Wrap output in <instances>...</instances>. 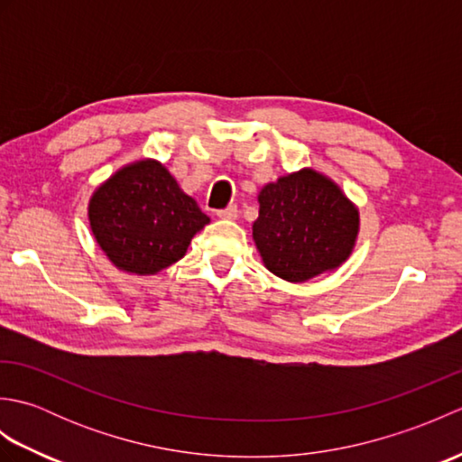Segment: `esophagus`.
Segmentation results:
<instances>
[{
	"label": "esophagus",
	"instance_id": "34e87169",
	"mask_svg": "<svg viewBox=\"0 0 462 462\" xmlns=\"http://www.w3.org/2000/svg\"><path fill=\"white\" fill-rule=\"evenodd\" d=\"M218 218H222V220H236L238 218V208H236V206H228V208L218 210Z\"/></svg>",
	"mask_w": 462,
	"mask_h": 462
}]
</instances>
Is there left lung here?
<instances>
[{
  "label": "left lung",
  "instance_id": "8db88e82",
  "mask_svg": "<svg viewBox=\"0 0 462 462\" xmlns=\"http://www.w3.org/2000/svg\"><path fill=\"white\" fill-rule=\"evenodd\" d=\"M252 226L260 258L273 276L291 283L337 270L359 236V208L329 176L301 169L258 192Z\"/></svg>",
  "mask_w": 462,
  "mask_h": 462
}]
</instances>
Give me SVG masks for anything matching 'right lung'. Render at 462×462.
I'll return each mask as SVG.
<instances>
[{"label": "right lung", "instance_id": "1", "mask_svg": "<svg viewBox=\"0 0 462 462\" xmlns=\"http://www.w3.org/2000/svg\"><path fill=\"white\" fill-rule=\"evenodd\" d=\"M91 232L115 268L154 276L184 258L210 222L166 166L143 159L121 166L89 199Z\"/></svg>", "mask_w": 462, "mask_h": 462}]
</instances>
